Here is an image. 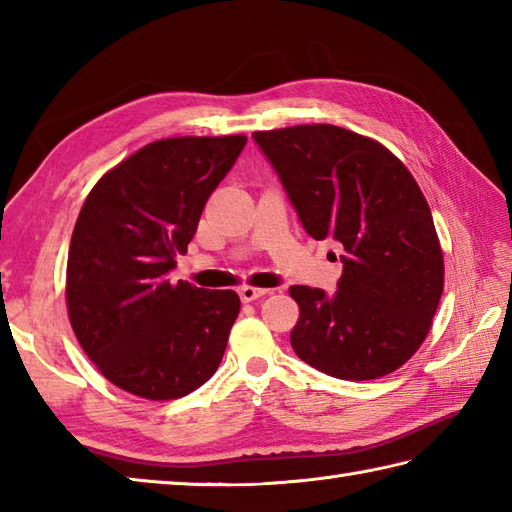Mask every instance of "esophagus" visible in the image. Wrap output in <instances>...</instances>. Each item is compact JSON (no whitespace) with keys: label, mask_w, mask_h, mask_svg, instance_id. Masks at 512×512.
<instances>
[{"label":"esophagus","mask_w":512,"mask_h":512,"mask_svg":"<svg viewBox=\"0 0 512 512\" xmlns=\"http://www.w3.org/2000/svg\"><path fill=\"white\" fill-rule=\"evenodd\" d=\"M237 292H239V299H242L244 303H250V301H255L259 297L268 295L266 288H255V286H242Z\"/></svg>","instance_id":"esophagus-1"}]
</instances>
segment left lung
<instances>
[{
    "label": "left lung",
    "mask_w": 512,
    "mask_h": 512,
    "mask_svg": "<svg viewBox=\"0 0 512 512\" xmlns=\"http://www.w3.org/2000/svg\"><path fill=\"white\" fill-rule=\"evenodd\" d=\"M306 233L343 244L334 297L292 286L295 354L341 380L396 372L427 339L444 288V257L427 200L378 140L336 125L253 134Z\"/></svg>",
    "instance_id": "obj_1"
}]
</instances>
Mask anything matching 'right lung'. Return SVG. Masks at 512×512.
<instances>
[{
  "label": "right lung",
  "mask_w": 512,
  "mask_h": 512,
  "mask_svg": "<svg viewBox=\"0 0 512 512\" xmlns=\"http://www.w3.org/2000/svg\"><path fill=\"white\" fill-rule=\"evenodd\" d=\"M244 145V134L149 143L103 173L76 217L65 273L70 325L99 372L138 398L187 396L222 361L237 292L167 275Z\"/></svg>",
  "instance_id": "right-lung-1"
}]
</instances>
